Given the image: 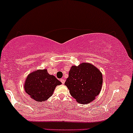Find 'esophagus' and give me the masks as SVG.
<instances>
[{
	"label": "esophagus",
	"instance_id": "esophagus-1",
	"mask_svg": "<svg viewBox=\"0 0 133 133\" xmlns=\"http://www.w3.org/2000/svg\"><path fill=\"white\" fill-rule=\"evenodd\" d=\"M61 82L62 83V84H64L65 82V80L64 79H61Z\"/></svg>",
	"mask_w": 133,
	"mask_h": 133
}]
</instances>
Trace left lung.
<instances>
[{
	"label": "left lung",
	"instance_id": "left-lung-1",
	"mask_svg": "<svg viewBox=\"0 0 133 133\" xmlns=\"http://www.w3.org/2000/svg\"><path fill=\"white\" fill-rule=\"evenodd\" d=\"M102 74L97 67L90 63L73 65L65 83L77 102L87 104L93 101L101 91Z\"/></svg>",
	"mask_w": 133,
	"mask_h": 133
}]
</instances>
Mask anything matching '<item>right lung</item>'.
Here are the masks:
<instances>
[{"mask_svg":"<svg viewBox=\"0 0 133 133\" xmlns=\"http://www.w3.org/2000/svg\"><path fill=\"white\" fill-rule=\"evenodd\" d=\"M62 83L53 75L48 74L46 69L37 70L27 76L24 83L25 92L37 102H44L52 94L56 87Z\"/></svg>","mask_w":133,"mask_h":133,"instance_id":"right-lung-1","label":"right lung"}]
</instances>
